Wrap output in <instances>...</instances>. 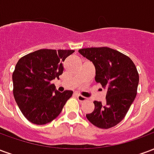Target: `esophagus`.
<instances>
[{
    "label": "esophagus",
    "mask_w": 154,
    "mask_h": 154,
    "mask_svg": "<svg viewBox=\"0 0 154 154\" xmlns=\"http://www.w3.org/2000/svg\"><path fill=\"white\" fill-rule=\"evenodd\" d=\"M75 95H76V97H77V98L78 99V100H79V101H86V100H87L86 97H82V96H81L80 94L76 93Z\"/></svg>",
    "instance_id": "obj_1"
}]
</instances>
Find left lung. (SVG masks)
Here are the masks:
<instances>
[{
  "instance_id": "left-lung-1",
  "label": "left lung",
  "mask_w": 154,
  "mask_h": 154,
  "mask_svg": "<svg viewBox=\"0 0 154 154\" xmlns=\"http://www.w3.org/2000/svg\"><path fill=\"white\" fill-rule=\"evenodd\" d=\"M78 52L95 66V80L106 91V101H94L93 112L87 119L100 129H109L122 120L134 100L139 73L128 56L107 47L87 48Z\"/></svg>"
}]
</instances>
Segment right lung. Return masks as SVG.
I'll return each mask as SVG.
<instances>
[{
    "instance_id": "right-lung-1",
    "label": "right lung",
    "mask_w": 154,
    "mask_h": 154,
    "mask_svg": "<svg viewBox=\"0 0 154 154\" xmlns=\"http://www.w3.org/2000/svg\"><path fill=\"white\" fill-rule=\"evenodd\" d=\"M74 50L39 49L22 57L12 75L13 94L29 122L45 125L57 118L72 91L59 92L51 82L63 74V63Z\"/></svg>"
}]
</instances>
